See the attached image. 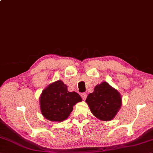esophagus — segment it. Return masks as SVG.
Masks as SVG:
<instances>
[{"mask_svg":"<svg viewBox=\"0 0 153 153\" xmlns=\"http://www.w3.org/2000/svg\"><path fill=\"white\" fill-rule=\"evenodd\" d=\"M81 97L83 100H85L87 97V94H85V93H82V94H81Z\"/></svg>","mask_w":153,"mask_h":153,"instance_id":"34e87169","label":"esophagus"}]
</instances>
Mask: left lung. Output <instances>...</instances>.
<instances>
[{
    "label": "left lung",
    "instance_id": "left-lung-1",
    "mask_svg": "<svg viewBox=\"0 0 153 153\" xmlns=\"http://www.w3.org/2000/svg\"><path fill=\"white\" fill-rule=\"evenodd\" d=\"M85 102L91 112L101 121H111L116 115L122 105V97L116 89L106 82L97 84L94 92L89 94Z\"/></svg>",
    "mask_w": 153,
    "mask_h": 153
}]
</instances>
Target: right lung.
Returning <instances> with one entry per match:
<instances>
[{
	"label": "right lung",
	"instance_id": "right-lung-1",
	"mask_svg": "<svg viewBox=\"0 0 153 153\" xmlns=\"http://www.w3.org/2000/svg\"><path fill=\"white\" fill-rule=\"evenodd\" d=\"M82 101L75 91L69 92L68 86L60 80L45 88L39 97L40 110L47 120L62 122L69 117L76 103Z\"/></svg>",
	"mask_w": 153,
	"mask_h": 153
}]
</instances>
